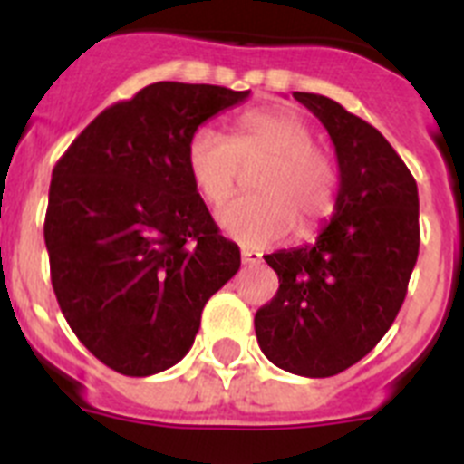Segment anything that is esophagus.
<instances>
[{"label":"esophagus","mask_w":464,"mask_h":464,"mask_svg":"<svg viewBox=\"0 0 464 464\" xmlns=\"http://www.w3.org/2000/svg\"><path fill=\"white\" fill-rule=\"evenodd\" d=\"M241 262H244L246 266L260 265V262H262V253H257V250L244 248V250H241Z\"/></svg>","instance_id":"1"}]
</instances>
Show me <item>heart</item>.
Masks as SVG:
<instances>
[{"label": "heart", "instance_id": "heart-1", "mask_svg": "<svg viewBox=\"0 0 464 464\" xmlns=\"http://www.w3.org/2000/svg\"><path fill=\"white\" fill-rule=\"evenodd\" d=\"M253 188L218 211L227 237L248 248L283 241L299 223L304 237L320 232L334 216L340 195V169L334 156L315 144V133L290 108H255L237 119L227 138L204 124L186 144V168L199 198L211 207L235 193L241 165L260 163Z\"/></svg>", "mask_w": 464, "mask_h": 464}]
</instances>
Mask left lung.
<instances>
[{"mask_svg": "<svg viewBox=\"0 0 464 464\" xmlns=\"http://www.w3.org/2000/svg\"><path fill=\"white\" fill-rule=\"evenodd\" d=\"M329 130L338 207L315 244L265 255L278 292L255 313L260 350L301 377H331L389 331L419 257V190L384 135L320 93H292Z\"/></svg>", "mask_w": 464, "mask_h": 464, "instance_id": "8db88e82", "label": "left lung"}]
</instances>
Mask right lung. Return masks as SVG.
Masks as SVG:
<instances>
[{"label": "right lung", "mask_w": 464, "mask_h": 464, "mask_svg": "<svg viewBox=\"0 0 464 464\" xmlns=\"http://www.w3.org/2000/svg\"><path fill=\"white\" fill-rule=\"evenodd\" d=\"M248 93L149 84L103 110L54 165L44 227L54 296L80 343L121 375L179 363L204 304L239 271V246L190 181L186 144Z\"/></svg>", "instance_id": "add662e5"}]
</instances>
